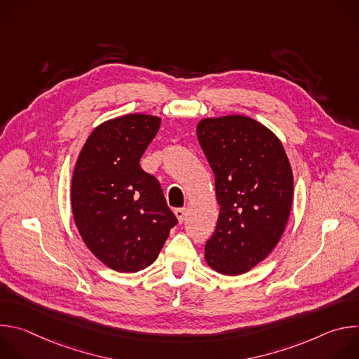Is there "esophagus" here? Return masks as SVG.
<instances>
[{
  "label": "esophagus",
  "mask_w": 359,
  "mask_h": 359,
  "mask_svg": "<svg viewBox=\"0 0 359 359\" xmlns=\"http://www.w3.org/2000/svg\"><path fill=\"white\" fill-rule=\"evenodd\" d=\"M175 215H176V217H177L179 223H183V220H184V217H186V209L179 208V209H176V210H175Z\"/></svg>",
  "instance_id": "esophagus-1"
}]
</instances>
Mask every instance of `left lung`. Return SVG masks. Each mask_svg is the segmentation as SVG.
Wrapping results in <instances>:
<instances>
[{
  "label": "left lung",
  "mask_w": 359,
  "mask_h": 359,
  "mask_svg": "<svg viewBox=\"0 0 359 359\" xmlns=\"http://www.w3.org/2000/svg\"><path fill=\"white\" fill-rule=\"evenodd\" d=\"M197 139L220 206L204 257L222 274L247 273L273 251L288 222L294 182L285 150L271 130L240 115L200 121Z\"/></svg>",
  "instance_id": "8db88e82"
}]
</instances>
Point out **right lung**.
Wrapping results in <instances>:
<instances>
[{
  "label": "right lung",
  "mask_w": 359,
  "mask_h": 359,
  "mask_svg": "<svg viewBox=\"0 0 359 359\" xmlns=\"http://www.w3.org/2000/svg\"><path fill=\"white\" fill-rule=\"evenodd\" d=\"M159 128L158 116L140 114L104 122L89 135L74 170L71 203L78 231L115 271L150 266L177 224L159 180L139 165Z\"/></svg>",
  "instance_id": "1"
}]
</instances>
